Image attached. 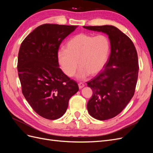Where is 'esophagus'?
I'll list each match as a JSON object with an SVG mask.
<instances>
[{
    "label": "esophagus",
    "mask_w": 153,
    "mask_h": 153,
    "mask_svg": "<svg viewBox=\"0 0 153 153\" xmlns=\"http://www.w3.org/2000/svg\"><path fill=\"white\" fill-rule=\"evenodd\" d=\"M84 86H85V85L82 82H80V83H79V84H78V87H79V89H82V88H83Z\"/></svg>",
    "instance_id": "1"
}]
</instances>
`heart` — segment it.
<instances>
[{
	"label": "heart",
	"instance_id": "heart-1",
	"mask_svg": "<svg viewBox=\"0 0 153 153\" xmlns=\"http://www.w3.org/2000/svg\"><path fill=\"white\" fill-rule=\"evenodd\" d=\"M109 50L110 42L106 36L81 33L68 41L66 49L58 51V62L69 77L75 75L79 64L77 78L84 79L89 74L96 75L102 69L107 61Z\"/></svg>",
	"mask_w": 153,
	"mask_h": 153
}]
</instances>
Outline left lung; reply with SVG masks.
I'll return each mask as SVG.
<instances>
[{
	"instance_id": "8db88e82",
	"label": "left lung",
	"mask_w": 153,
	"mask_h": 153,
	"mask_svg": "<svg viewBox=\"0 0 153 153\" xmlns=\"http://www.w3.org/2000/svg\"><path fill=\"white\" fill-rule=\"evenodd\" d=\"M108 36L111 52L105 68L87 82L93 91L87 103L89 114L100 121L116 116L126 107L135 94L139 66L132 41L112 25L84 26Z\"/></svg>"
}]
</instances>
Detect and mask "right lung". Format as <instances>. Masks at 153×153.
Returning a JSON list of instances; mask_svg holds the SVG:
<instances>
[{"label": "right lung", "mask_w": 153, "mask_h": 153, "mask_svg": "<svg viewBox=\"0 0 153 153\" xmlns=\"http://www.w3.org/2000/svg\"><path fill=\"white\" fill-rule=\"evenodd\" d=\"M77 26L46 24L22 41L18 72L26 100L40 116L57 119L65 114L69 100L79 90L77 83L59 68L60 45Z\"/></svg>", "instance_id": "right-lung-1"}]
</instances>
